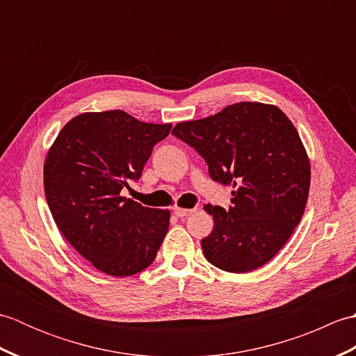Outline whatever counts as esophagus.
Listing matches in <instances>:
<instances>
[{
    "label": "esophagus",
    "instance_id": "esophagus-1",
    "mask_svg": "<svg viewBox=\"0 0 356 356\" xmlns=\"http://www.w3.org/2000/svg\"><path fill=\"white\" fill-rule=\"evenodd\" d=\"M197 208H180V207H174L172 208V213L176 214L177 217H185V216H190L193 213H195Z\"/></svg>",
    "mask_w": 356,
    "mask_h": 356
}]
</instances>
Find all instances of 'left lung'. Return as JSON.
Wrapping results in <instances>:
<instances>
[{
    "mask_svg": "<svg viewBox=\"0 0 356 356\" xmlns=\"http://www.w3.org/2000/svg\"><path fill=\"white\" fill-rule=\"evenodd\" d=\"M172 134L205 159L216 182L232 185V207L205 205L214 228L202 240L216 268L243 274L266 264L301 220L311 162L297 128L277 105L237 102L185 120Z\"/></svg>",
    "mask_w": 356,
    "mask_h": 356,
    "instance_id": "left-lung-1",
    "label": "left lung"
}]
</instances>
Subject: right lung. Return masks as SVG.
I'll return each instance as SVG.
<instances>
[{
	"label": "right lung",
	"instance_id": "1",
	"mask_svg": "<svg viewBox=\"0 0 356 356\" xmlns=\"http://www.w3.org/2000/svg\"><path fill=\"white\" fill-rule=\"evenodd\" d=\"M171 124H148L122 110L88 111L67 122L44 161V191L67 241L97 270L130 277L154 261L171 213L120 195L138 180Z\"/></svg>",
	"mask_w": 356,
	"mask_h": 356
}]
</instances>
